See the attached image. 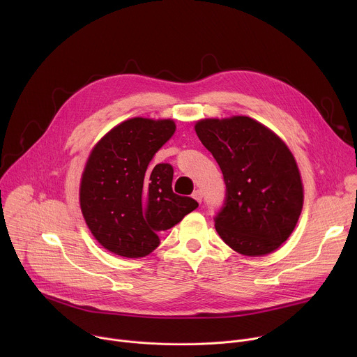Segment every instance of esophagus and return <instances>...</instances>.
Segmentation results:
<instances>
[{
	"instance_id": "34e87169",
	"label": "esophagus",
	"mask_w": 357,
	"mask_h": 357,
	"mask_svg": "<svg viewBox=\"0 0 357 357\" xmlns=\"http://www.w3.org/2000/svg\"><path fill=\"white\" fill-rule=\"evenodd\" d=\"M192 197L200 203V202H202V197H203V195H202V190H200V189H196V190L192 193Z\"/></svg>"
}]
</instances>
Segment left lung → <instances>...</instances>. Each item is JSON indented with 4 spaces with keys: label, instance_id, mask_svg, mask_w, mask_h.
<instances>
[{
    "label": "left lung",
    "instance_id": "8db88e82",
    "mask_svg": "<svg viewBox=\"0 0 357 357\" xmlns=\"http://www.w3.org/2000/svg\"><path fill=\"white\" fill-rule=\"evenodd\" d=\"M195 131L218 161L226 202L215 219L222 240L248 257L281 247L303 206V185L287 144L247 116L202 119Z\"/></svg>",
    "mask_w": 357,
    "mask_h": 357
}]
</instances>
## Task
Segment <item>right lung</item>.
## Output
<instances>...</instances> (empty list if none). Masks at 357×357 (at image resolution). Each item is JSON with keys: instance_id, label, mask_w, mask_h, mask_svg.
<instances>
[{"instance_id": "obj_1", "label": "right lung", "mask_w": 357, "mask_h": 357, "mask_svg": "<svg viewBox=\"0 0 357 357\" xmlns=\"http://www.w3.org/2000/svg\"><path fill=\"white\" fill-rule=\"evenodd\" d=\"M175 130L171 119L132 117L90 151L79 189L82 215L93 237L117 256H148L161 243L158 234L199 205L174 193L169 164L149 165Z\"/></svg>"}]
</instances>
